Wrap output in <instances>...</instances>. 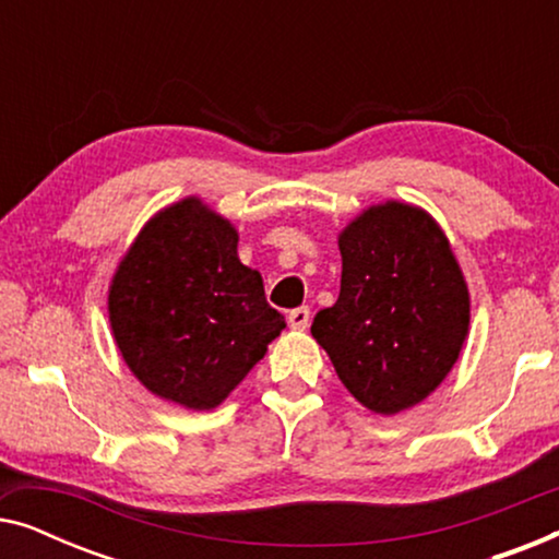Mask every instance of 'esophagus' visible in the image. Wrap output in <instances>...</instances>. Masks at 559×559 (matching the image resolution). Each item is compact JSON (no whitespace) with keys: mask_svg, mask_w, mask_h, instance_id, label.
<instances>
[{"mask_svg":"<svg viewBox=\"0 0 559 559\" xmlns=\"http://www.w3.org/2000/svg\"><path fill=\"white\" fill-rule=\"evenodd\" d=\"M287 323H289V328H293V331H305V328H308V323H310V310L308 308L289 310Z\"/></svg>","mask_w":559,"mask_h":559,"instance_id":"esophagus-1","label":"esophagus"}]
</instances>
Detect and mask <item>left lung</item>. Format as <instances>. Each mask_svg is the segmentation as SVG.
Segmentation results:
<instances>
[{
    "label": "left lung",
    "instance_id": "obj_1",
    "mask_svg": "<svg viewBox=\"0 0 559 559\" xmlns=\"http://www.w3.org/2000/svg\"><path fill=\"white\" fill-rule=\"evenodd\" d=\"M341 295L312 320L343 386L377 415L427 400L461 356L471 297L448 236L417 205L366 209L338 236Z\"/></svg>",
    "mask_w": 559,
    "mask_h": 559
}]
</instances>
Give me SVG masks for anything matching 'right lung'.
Returning <instances> with one entry per match:
<instances>
[{
  "instance_id": "add662e5",
  "label": "right lung",
  "mask_w": 559,
  "mask_h": 559,
  "mask_svg": "<svg viewBox=\"0 0 559 559\" xmlns=\"http://www.w3.org/2000/svg\"><path fill=\"white\" fill-rule=\"evenodd\" d=\"M236 247L231 221L190 195L155 213L114 272V341L159 400L218 407L285 328Z\"/></svg>"
}]
</instances>
